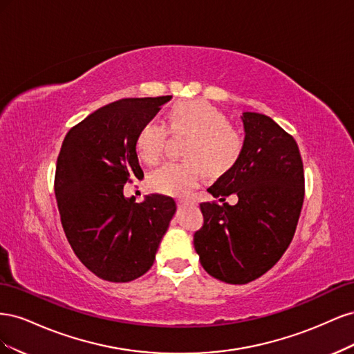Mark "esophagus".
Segmentation results:
<instances>
[{"label": "esophagus", "mask_w": 354, "mask_h": 354, "mask_svg": "<svg viewBox=\"0 0 354 354\" xmlns=\"http://www.w3.org/2000/svg\"><path fill=\"white\" fill-rule=\"evenodd\" d=\"M177 203H178V205H189V203H192V205H195L196 202L194 199H190V198H183V199H178Z\"/></svg>", "instance_id": "esophagus-1"}]
</instances>
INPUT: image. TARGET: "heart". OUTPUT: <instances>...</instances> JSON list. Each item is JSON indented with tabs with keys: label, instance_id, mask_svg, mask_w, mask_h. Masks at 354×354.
Instances as JSON below:
<instances>
[{
	"label": "heart",
	"instance_id": "b5f03b06",
	"mask_svg": "<svg viewBox=\"0 0 354 354\" xmlns=\"http://www.w3.org/2000/svg\"><path fill=\"white\" fill-rule=\"evenodd\" d=\"M167 126L173 136L187 137L181 162H167L149 176V186L158 194L185 196L195 189L203 169L208 176H223L236 165L245 151V137L229 118L209 102L181 100L171 106ZM166 127L158 121L145 122L136 134L137 156L155 165L164 153Z\"/></svg>",
	"mask_w": 354,
	"mask_h": 354
}]
</instances>
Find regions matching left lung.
Wrapping results in <instances>:
<instances>
[{
    "instance_id": "8db88e82",
    "label": "left lung",
    "mask_w": 354,
    "mask_h": 354,
    "mask_svg": "<svg viewBox=\"0 0 354 354\" xmlns=\"http://www.w3.org/2000/svg\"><path fill=\"white\" fill-rule=\"evenodd\" d=\"M245 151L239 162L202 202L203 226L194 245L203 269L216 279L243 285L281 260L291 243L304 201V169L297 142L270 116L243 112ZM234 193L236 206L223 201Z\"/></svg>"
}]
</instances>
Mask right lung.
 <instances>
[{
	"label": "right lung",
	"mask_w": 354,
	"mask_h": 354,
	"mask_svg": "<svg viewBox=\"0 0 354 354\" xmlns=\"http://www.w3.org/2000/svg\"><path fill=\"white\" fill-rule=\"evenodd\" d=\"M171 95L121 99L72 127L57 158L55 192L63 230L75 255L109 282H131L151 269L176 202L124 196V185L143 178L136 134Z\"/></svg>",
	"instance_id": "add662e5"
}]
</instances>
